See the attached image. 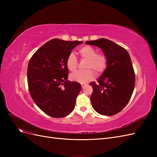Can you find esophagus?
<instances>
[{
	"label": "esophagus",
	"mask_w": 157,
	"mask_h": 157,
	"mask_svg": "<svg viewBox=\"0 0 157 157\" xmlns=\"http://www.w3.org/2000/svg\"><path fill=\"white\" fill-rule=\"evenodd\" d=\"M86 84H84V83H81V86H82V88H84L85 86H86Z\"/></svg>",
	"instance_id": "esophagus-1"
}]
</instances>
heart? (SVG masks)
<instances>
[{
    "mask_svg": "<svg viewBox=\"0 0 157 157\" xmlns=\"http://www.w3.org/2000/svg\"><path fill=\"white\" fill-rule=\"evenodd\" d=\"M78 53L82 59H86L84 67L87 69L84 71H77L70 75V79L72 81L85 83L91 80L94 76L95 71L97 74L103 73L107 67V57L103 52H96L94 47L85 45L78 50ZM67 68L74 72L78 67V60L73 53H70L65 61Z\"/></svg>",
    "mask_w": 157,
    "mask_h": 157,
    "instance_id": "heart-1",
    "label": "heart"
}]
</instances>
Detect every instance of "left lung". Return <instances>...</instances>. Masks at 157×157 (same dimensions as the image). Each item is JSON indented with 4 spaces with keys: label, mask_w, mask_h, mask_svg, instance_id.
Segmentation results:
<instances>
[{
    "label": "left lung",
    "mask_w": 157,
    "mask_h": 157,
    "mask_svg": "<svg viewBox=\"0 0 157 157\" xmlns=\"http://www.w3.org/2000/svg\"><path fill=\"white\" fill-rule=\"evenodd\" d=\"M86 44L100 48L107 57V66L98 80L90 83L94 110L111 116L121 111L129 102L135 86V73L127 50L111 40L101 39Z\"/></svg>",
    "instance_id": "obj_1"
}]
</instances>
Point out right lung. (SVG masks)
Masks as SVG:
<instances>
[{
  "mask_svg": "<svg viewBox=\"0 0 157 157\" xmlns=\"http://www.w3.org/2000/svg\"><path fill=\"white\" fill-rule=\"evenodd\" d=\"M82 41L52 39L35 52L27 68V82L36 105L47 115L65 117L73 111L82 86L67 80V56Z\"/></svg>",
  "mask_w": 157,
  "mask_h": 157,
  "instance_id": "1",
  "label": "right lung"
}]
</instances>
